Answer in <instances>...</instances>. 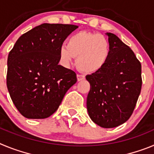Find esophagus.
<instances>
[{"mask_svg":"<svg viewBox=\"0 0 154 154\" xmlns=\"http://www.w3.org/2000/svg\"><path fill=\"white\" fill-rule=\"evenodd\" d=\"M85 79V75H80V74H78L77 75V79H78V81H82V80H84Z\"/></svg>","mask_w":154,"mask_h":154,"instance_id":"34e87169","label":"esophagus"}]
</instances>
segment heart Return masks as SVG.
<instances>
[{
    "instance_id": "b5f03b06",
    "label": "heart",
    "mask_w": 154,
    "mask_h": 154,
    "mask_svg": "<svg viewBox=\"0 0 154 154\" xmlns=\"http://www.w3.org/2000/svg\"><path fill=\"white\" fill-rule=\"evenodd\" d=\"M110 52V43L104 35L82 31L68 39L67 45L60 46L58 55L61 62L65 66L76 57L75 65L80 71L94 74L106 65Z\"/></svg>"
}]
</instances>
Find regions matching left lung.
Here are the masks:
<instances>
[{"instance_id":"obj_1","label":"left lung","mask_w":154,"mask_h":154,"mask_svg":"<svg viewBox=\"0 0 154 154\" xmlns=\"http://www.w3.org/2000/svg\"><path fill=\"white\" fill-rule=\"evenodd\" d=\"M111 52L100 72L86 75L89 117L103 128H113L130 119L142 86L141 64L129 46L116 35L106 33Z\"/></svg>"}]
</instances>
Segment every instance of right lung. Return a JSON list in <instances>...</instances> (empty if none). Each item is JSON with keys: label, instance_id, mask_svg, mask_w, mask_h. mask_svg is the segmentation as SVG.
Wrapping results in <instances>:
<instances>
[{"label": "right lung", "instance_id": "1", "mask_svg": "<svg viewBox=\"0 0 154 154\" xmlns=\"http://www.w3.org/2000/svg\"><path fill=\"white\" fill-rule=\"evenodd\" d=\"M77 28L45 23L23 34L9 52L7 87L24 117H49L77 82L75 72L58 65L59 48Z\"/></svg>", "mask_w": 154, "mask_h": 154}]
</instances>
